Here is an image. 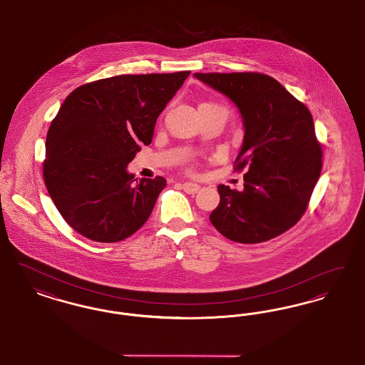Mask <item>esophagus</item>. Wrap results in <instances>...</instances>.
Segmentation results:
<instances>
[{"instance_id":"1","label":"esophagus","mask_w":365,"mask_h":365,"mask_svg":"<svg viewBox=\"0 0 365 365\" xmlns=\"http://www.w3.org/2000/svg\"><path fill=\"white\" fill-rule=\"evenodd\" d=\"M182 189L189 194H194L200 190V185L192 183V182H185V183H182Z\"/></svg>"}]
</instances>
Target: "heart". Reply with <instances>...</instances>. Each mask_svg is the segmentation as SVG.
<instances>
[{"instance_id":"heart-1","label":"heart","mask_w":365,"mask_h":365,"mask_svg":"<svg viewBox=\"0 0 365 365\" xmlns=\"http://www.w3.org/2000/svg\"><path fill=\"white\" fill-rule=\"evenodd\" d=\"M212 106H217V105L213 104V103H201L198 105V109H205V108H212Z\"/></svg>"}]
</instances>
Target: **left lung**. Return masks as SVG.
Segmentation results:
<instances>
[{
  "label": "left lung",
  "mask_w": 365,
  "mask_h": 365,
  "mask_svg": "<svg viewBox=\"0 0 365 365\" xmlns=\"http://www.w3.org/2000/svg\"><path fill=\"white\" fill-rule=\"evenodd\" d=\"M238 108L243 124L237 168L243 190L219 185L209 220L228 240L259 243L294 226L322 173V148L311 112L284 87L257 72L194 73Z\"/></svg>",
  "instance_id": "8db88e82"
}]
</instances>
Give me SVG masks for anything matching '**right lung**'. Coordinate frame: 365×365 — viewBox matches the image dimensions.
Here are the masks:
<instances>
[{"instance_id":"right-lung-1","label":"right lung","mask_w":365,"mask_h":365,"mask_svg":"<svg viewBox=\"0 0 365 365\" xmlns=\"http://www.w3.org/2000/svg\"><path fill=\"white\" fill-rule=\"evenodd\" d=\"M189 75H119L78 87L64 100L46 135L43 179L75 231L119 242L149 219L167 180L135 182L127 165L152 142L158 115Z\"/></svg>"}]
</instances>
